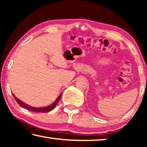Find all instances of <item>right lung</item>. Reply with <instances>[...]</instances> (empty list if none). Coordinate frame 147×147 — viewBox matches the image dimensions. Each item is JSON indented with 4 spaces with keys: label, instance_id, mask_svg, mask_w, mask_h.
Returning a JSON list of instances; mask_svg holds the SVG:
<instances>
[{
    "label": "right lung",
    "instance_id": "add662e5",
    "mask_svg": "<svg viewBox=\"0 0 147 147\" xmlns=\"http://www.w3.org/2000/svg\"><path fill=\"white\" fill-rule=\"evenodd\" d=\"M13 97L15 98V100H16L17 102L19 104V105L21 106L22 108L27 109H28V110L31 111H34V112H48V111L53 110V109L54 108H55V106L57 105V104L58 103V102L59 101V100H60L61 94L58 96V98L56 99V101L54 102L53 104H51V105H50V106H47V107H43V108H34V107H31V106H30L28 105H27V104H26L25 103H24L23 102L19 100V99L17 98L16 96L14 95V94H13Z\"/></svg>",
    "mask_w": 147,
    "mask_h": 147
}]
</instances>
